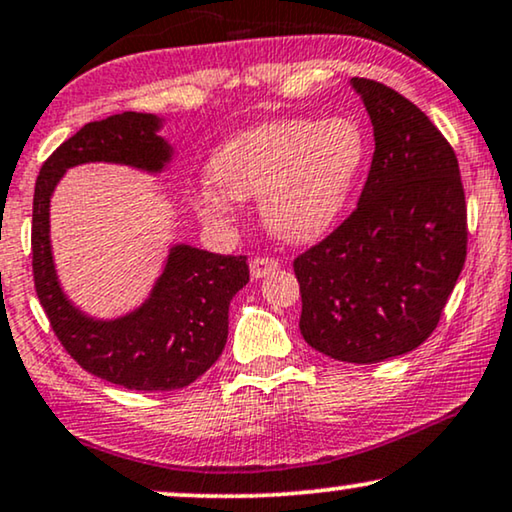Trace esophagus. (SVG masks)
Instances as JSON below:
<instances>
[{
  "label": "esophagus",
  "instance_id": "obj_1",
  "mask_svg": "<svg viewBox=\"0 0 512 512\" xmlns=\"http://www.w3.org/2000/svg\"><path fill=\"white\" fill-rule=\"evenodd\" d=\"M281 269V262L274 260V257H255V260H250V276L252 278H264L269 274H274V271Z\"/></svg>",
  "mask_w": 512,
  "mask_h": 512
}]
</instances>
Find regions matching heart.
Masks as SVG:
<instances>
[{
	"label": "heart",
	"instance_id": "b5f03b06",
	"mask_svg": "<svg viewBox=\"0 0 512 512\" xmlns=\"http://www.w3.org/2000/svg\"><path fill=\"white\" fill-rule=\"evenodd\" d=\"M367 161V135L358 121L290 117L238 133L210 154L208 175L194 196L203 222L224 227L234 199L260 196L269 231L283 241L323 236L344 213Z\"/></svg>",
	"mask_w": 512,
	"mask_h": 512
}]
</instances>
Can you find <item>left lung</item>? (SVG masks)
Wrapping results in <instances>:
<instances>
[{"label": "left lung", "instance_id": "8db88e82", "mask_svg": "<svg viewBox=\"0 0 512 512\" xmlns=\"http://www.w3.org/2000/svg\"><path fill=\"white\" fill-rule=\"evenodd\" d=\"M374 128L358 206L297 257L299 330L342 363L403 356L438 327L466 262L459 161L421 109L372 79H351Z\"/></svg>", "mask_w": 512, "mask_h": 512}]
</instances>
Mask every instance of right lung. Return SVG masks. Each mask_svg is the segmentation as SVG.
<instances>
[{
    "instance_id": "obj_1",
    "label": "right lung",
    "mask_w": 512,
    "mask_h": 512,
    "mask_svg": "<svg viewBox=\"0 0 512 512\" xmlns=\"http://www.w3.org/2000/svg\"><path fill=\"white\" fill-rule=\"evenodd\" d=\"M161 126L163 119L142 112L91 121L44 161L34 185L32 274L39 302L65 351L86 372L128 391H175L199 379L227 344L231 297L250 281L245 255L177 243L149 297L126 316H86L60 288L51 250V196L60 177L81 163L161 173L173 159Z\"/></svg>"
}]
</instances>
